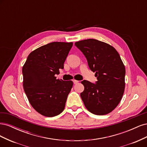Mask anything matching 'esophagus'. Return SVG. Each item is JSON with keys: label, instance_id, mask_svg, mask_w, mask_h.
Returning <instances> with one entry per match:
<instances>
[{"label": "esophagus", "instance_id": "1", "mask_svg": "<svg viewBox=\"0 0 147 147\" xmlns=\"http://www.w3.org/2000/svg\"><path fill=\"white\" fill-rule=\"evenodd\" d=\"M73 82H74V83L75 84H77V83H78V80H74Z\"/></svg>", "mask_w": 147, "mask_h": 147}]
</instances>
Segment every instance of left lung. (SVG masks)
I'll return each mask as SVG.
<instances>
[{
  "label": "left lung",
  "mask_w": 147,
  "mask_h": 147,
  "mask_svg": "<svg viewBox=\"0 0 147 147\" xmlns=\"http://www.w3.org/2000/svg\"><path fill=\"white\" fill-rule=\"evenodd\" d=\"M85 56L88 65L97 77L96 83L87 80L80 94L84 105L93 114L110 113L121 101L125 88V67L115 48L96 39L75 43Z\"/></svg>",
  "instance_id": "obj_1"
}]
</instances>
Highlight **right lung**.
I'll return each instance as SVG.
<instances>
[{
    "label": "right lung",
    "instance_id": "1",
    "mask_svg": "<svg viewBox=\"0 0 147 147\" xmlns=\"http://www.w3.org/2000/svg\"><path fill=\"white\" fill-rule=\"evenodd\" d=\"M72 42H51L32 51L23 67L24 90L29 103L43 116L63 112L73 82L56 79Z\"/></svg>",
    "mask_w": 147,
    "mask_h": 147
}]
</instances>
